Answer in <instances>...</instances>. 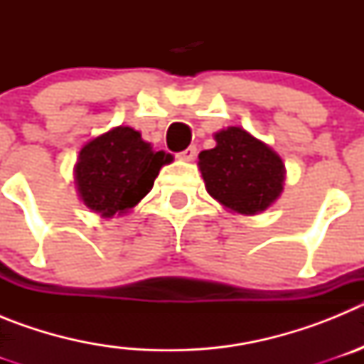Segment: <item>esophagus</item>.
I'll return each mask as SVG.
<instances>
[{
  "label": "esophagus",
  "instance_id": "1",
  "mask_svg": "<svg viewBox=\"0 0 364 364\" xmlns=\"http://www.w3.org/2000/svg\"><path fill=\"white\" fill-rule=\"evenodd\" d=\"M176 156H178L180 160H188V162H189V160H193V159H195V156H197V147L189 146L188 149H184V151H182V153H178V154H176Z\"/></svg>",
  "mask_w": 364,
  "mask_h": 364
}]
</instances>
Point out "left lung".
Instances as JSON below:
<instances>
[{
  "instance_id": "obj_1",
  "label": "left lung",
  "mask_w": 364,
  "mask_h": 364,
  "mask_svg": "<svg viewBox=\"0 0 364 364\" xmlns=\"http://www.w3.org/2000/svg\"><path fill=\"white\" fill-rule=\"evenodd\" d=\"M215 142L213 149L198 154L208 193L235 213L257 215L268 210L284 186L281 156L240 127L218 131Z\"/></svg>"
}]
</instances>
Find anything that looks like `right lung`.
<instances>
[{"mask_svg":"<svg viewBox=\"0 0 364 364\" xmlns=\"http://www.w3.org/2000/svg\"><path fill=\"white\" fill-rule=\"evenodd\" d=\"M169 162L171 154L154 151L138 131L120 125L82 147L74 180L83 204L100 217L111 218L142 200Z\"/></svg>","mask_w":364,"mask_h":364,"instance_id":"1","label":"right lung"}]
</instances>
